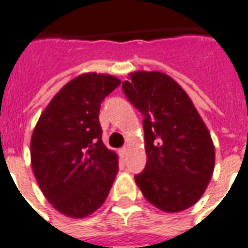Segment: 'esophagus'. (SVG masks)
<instances>
[{
    "mask_svg": "<svg viewBox=\"0 0 248 248\" xmlns=\"http://www.w3.org/2000/svg\"><path fill=\"white\" fill-rule=\"evenodd\" d=\"M126 154H127V148H126V147H124V148L120 149V155L122 156V157H124V156H126Z\"/></svg>",
    "mask_w": 248,
    "mask_h": 248,
    "instance_id": "1",
    "label": "esophagus"
}]
</instances>
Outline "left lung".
I'll list each match as a JSON object with an SVG mask.
<instances>
[{"label":"left lung","instance_id":"left-lung-1","mask_svg":"<svg viewBox=\"0 0 248 248\" xmlns=\"http://www.w3.org/2000/svg\"><path fill=\"white\" fill-rule=\"evenodd\" d=\"M122 83L140 111L147 164L135 175L141 194L164 212H181L198 202L212 178L211 134L183 88L160 71H135Z\"/></svg>","mask_w":248,"mask_h":248}]
</instances>
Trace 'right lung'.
Instances as JSON below:
<instances>
[{
    "mask_svg": "<svg viewBox=\"0 0 248 248\" xmlns=\"http://www.w3.org/2000/svg\"><path fill=\"white\" fill-rule=\"evenodd\" d=\"M121 84L105 74L70 80L41 113L31 138L36 181L58 212L83 218L99 209L118 173V157L104 145L99 113Z\"/></svg>",
    "mask_w": 248,
    "mask_h": 248,
    "instance_id": "obj_1",
    "label": "right lung"
}]
</instances>
